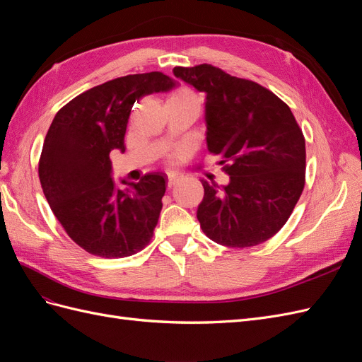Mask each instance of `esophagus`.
<instances>
[{
  "label": "esophagus",
  "instance_id": "obj_1",
  "mask_svg": "<svg viewBox=\"0 0 362 362\" xmlns=\"http://www.w3.org/2000/svg\"><path fill=\"white\" fill-rule=\"evenodd\" d=\"M182 180V175L181 173H169L168 175V187H173V185H177L180 181Z\"/></svg>",
  "mask_w": 362,
  "mask_h": 362
}]
</instances>
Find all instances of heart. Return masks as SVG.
<instances>
[{
    "label": "heart",
    "instance_id": "1",
    "mask_svg": "<svg viewBox=\"0 0 362 362\" xmlns=\"http://www.w3.org/2000/svg\"><path fill=\"white\" fill-rule=\"evenodd\" d=\"M168 103H194L199 104V96L190 87H180V89L175 90L170 96Z\"/></svg>",
    "mask_w": 362,
    "mask_h": 362
}]
</instances>
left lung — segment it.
<instances>
[{
    "instance_id": "1",
    "label": "left lung",
    "mask_w": 362,
    "mask_h": 362,
    "mask_svg": "<svg viewBox=\"0 0 362 362\" xmlns=\"http://www.w3.org/2000/svg\"><path fill=\"white\" fill-rule=\"evenodd\" d=\"M173 75L206 93V146L229 175L223 187L201 180L204 234L228 247L267 242L288 221L305 185V137L290 107L258 83L206 63L177 66Z\"/></svg>"
}]
</instances>
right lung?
Instances as JSON below:
<instances>
[{
  "instance_id": "right-lung-1",
  "label": "right lung",
  "mask_w": 362,
  "mask_h": 362,
  "mask_svg": "<svg viewBox=\"0 0 362 362\" xmlns=\"http://www.w3.org/2000/svg\"><path fill=\"white\" fill-rule=\"evenodd\" d=\"M172 87L161 72L120 76L75 96L52 120L39 160L42 190L66 234L92 255H134L154 235L168 177L152 172L119 189L110 152H125L134 103Z\"/></svg>"
}]
</instances>
